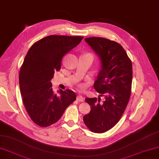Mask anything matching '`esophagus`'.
<instances>
[{"instance_id": "obj_1", "label": "esophagus", "mask_w": 159, "mask_h": 159, "mask_svg": "<svg viewBox=\"0 0 159 159\" xmlns=\"http://www.w3.org/2000/svg\"><path fill=\"white\" fill-rule=\"evenodd\" d=\"M84 100V99L82 95H77V100L78 102H83Z\"/></svg>"}]
</instances>
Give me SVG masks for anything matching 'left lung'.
Masks as SVG:
<instances>
[{"label": "left lung", "mask_w": 159, "mask_h": 159, "mask_svg": "<svg viewBox=\"0 0 159 159\" xmlns=\"http://www.w3.org/2000/svg\"><path fill=\"white\" fill-rule=\"evenodd\" d=\"M84 40L100 59V71L93 86L105 100L86 98L91 111L83 120L91 131L101 134L114 127L126 109L131 95L132 64L123 48L116 41L102 37Z\"/></svg>", "instance_id": "left-lung-1"}]
</instances>
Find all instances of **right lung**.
I'll return each mask as SVG.
<instances>
[{
  "label": "right lung",
  "instance_id": "add662e5",
  "mask_svg": "<svg viewBox=\"0 0 159 159\" xmlns=\"http://www.w3.org/2000/svg\"><path fill=\"white\" fill-rule=\"evenodd\" d=\"M83 37L50 35L32 46L19 73L23 102L32 121L40 127L50 126L61 118L76 100L73 91H52L50 80L61 69L62 58L76 47Z\"/></svg>",
  "mask_w": 159,
  "mask_h": 159
}]
</instances>
